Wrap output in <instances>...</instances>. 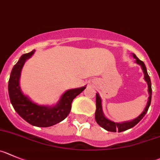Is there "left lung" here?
I'll return each instance as SVG.
<instances>
[{
	"mask_svg": "<svg viewBox=\"0 0 160 160\" xmlns=\"http://www.w3.org/2000/svg\"><path fill=\"white\" fill-rule=\"evenodd\" d=\"M132 57L135 58L136 63L138 64V65H140L141 66V68H142L143 72H144V80H145L148 83V92L149 96H148V99L147 105H146L144 111H143L142 113L138 116V117L134 118L133 120L128 121V122H113V121L108 119L105 115H104L103 111H102V99H101V97L99 96L98 93H96V110H95V121H96V122L98 124V125H100L101 127L103 128V129H106V130L110 131V132H120L134 127V126H135V125L144 117V115H145L146 113L148 112V110L149 107H150L151 101H152V83H151L150 77H149L148 74L147 68H146V66L145 65H144V62L139 59V58L134 54V53H132Z\"/></svg>",
	"mask_w": 160,
	"mask_h": 160,
	"instance_id": "8db88e82",
	"label": "left lung"
}]
</instances>
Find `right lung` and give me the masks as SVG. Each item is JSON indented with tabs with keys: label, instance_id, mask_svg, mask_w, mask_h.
Returning a JSON list of instances; mask_svg holds the SVG:
<instances>
[{
	"label": "right lung",
	"instance_id": "right-lung-1",
	"mask_svg": "<svg viewBox=\"0 0 160 160\" xmlns=\"http://www.w3.org/2000/svg\"><path fill=\"white\" fill-rule=\"evenodd\" d=\"M35 52L34 50L22 55L12 68L8 80V95L13 108L27 122L37 127H50L63 121L68 115L72 102L86 88V86L66 91L54 106L38 105L33 102L22 92L19 79L25 62Z\"/></svg>",
	"mask_w": 160,
	"mask_h": 160
}]
</instances>
